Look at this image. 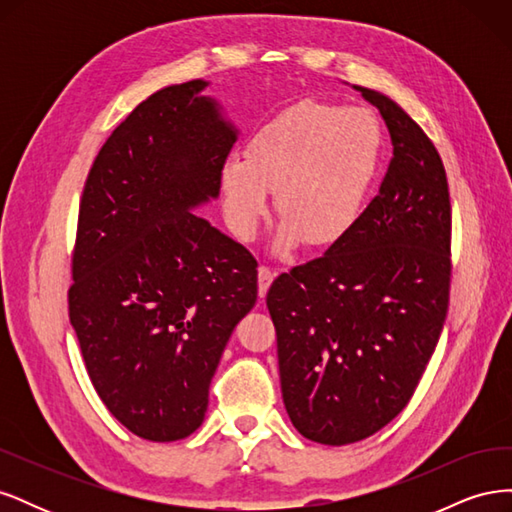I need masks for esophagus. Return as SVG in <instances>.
I'll use <instances>...</instances> for the list:
<instances>
[{
  "mask_svg": "<svg viewBox=\"0 0 512 512\" xmlns=\"http://www.w3.org/2000/svg\"><path fill=\"white\" fill-rule=\"evenodd\" d=\"M273 277H275V271L271 267H265V265L258 267V294H260V297H265V294H267V290L273 282Z\"/></svg>",
  "mask_w": 512,
  "mask_h": 512,
  "instance_id": "34e87169",
  "label": "esophagus"
}]
</instances>
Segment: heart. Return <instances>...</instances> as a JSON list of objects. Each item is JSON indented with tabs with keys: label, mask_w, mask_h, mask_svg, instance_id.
Instances as JSON below:
<instances>
[{
	"label": "heart",
	"mask_w": 512,
	"mask_h": 512,
	"mask_svg": "<svg viewBox=\"0 0 512 512\" xmlns=\"http://www.w3.org/2000/svg\"><path fill=\"white\" fill-rule=\"evenodd\" d=\"M384 149V126L371 108L316 98L294 102L262 123L245 156L226 160V218L239 237L250 239L275 190L277 211L284 213L277 250L301 241L333 245L359 222Z\"/></svg>",
	"instance_id": "1"
}]
</instances>
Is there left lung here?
<instances>
[{
  "label": "left lung",
  "mask_w": 512,
  "mask_h": 512,
  "mask_svg": "<svg viewBox=\"0 0 512 512\" xmlns=\"http://www.w3.org/2000/svg\"><path fill=\"white\" fill-rule=\"evenodd\" d=\"M361 89V87H359ZM393 141L378 196L324 256L267 292L284 406L301 436L352 444L408 406L451 294V196L438 149L378 91Z\"/></svg>",
  "instance_id": "left-lung-1"
}]
</instances>
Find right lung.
Instances as JSON below:
<instances>
[{"mask_svg": "<svg viewBox=\"0 0 512 512\" xmlns=\"http://www.w3.org/2000/svg\"><path fill=\"white\" fill-rule=\"evenodd\" d=\"M205 81L138 104L98 151L79 207L68 314L117 421L151 442L203 423L209 384L258 297V262L190 209L220 194L237 132Z\"/></svg>", "mask_w": 512, "mask_h": 512, "instance_id": "right-lung-1", "label": "right lung"}]
</instances>
